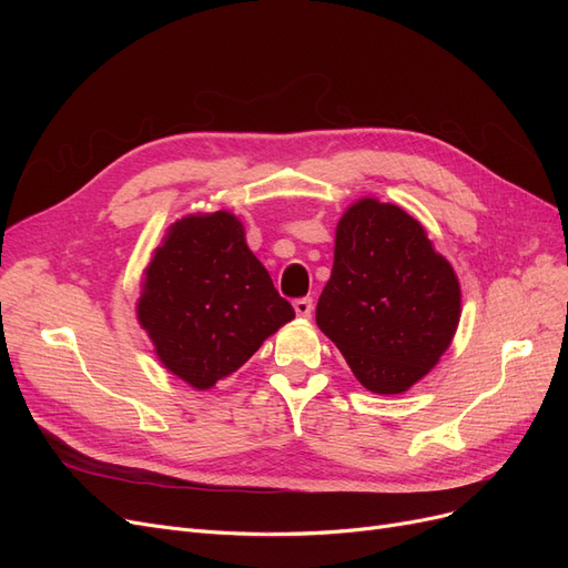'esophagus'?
<instances>
[{"instance_id": "34e87169", "label": "esophagus", "mask_w": 568, "mask_h": 568, "mask_svg": "<svg viewBox=\"0 0 568 568\" xmlns=\"http://www.w3.org/2000/svg\"><path fill=\"white\" fill-rule=\"evenodd\" d=\"M294 311H296L298 317L311 320V315H313V298H298V301H294Z\"/></svg>"}]
</instances>
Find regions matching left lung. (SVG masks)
<instances>
[{"label":"left lung","mask_w":568,"mask_h":568,"mask_svg":"<svg viewBox=\"0 0 568 568\" xmlns=\"http://www.w3.org/2000/svg\"><path fill=\"white\" fill-rule=\"evenodd\" d=\"M459 301L453 265L415 217L376 199L343 213L315 320L367 390L405 393L432 372L457 332Z\"/></svg>","instance_id":"left-lung-1"}]
</instances>
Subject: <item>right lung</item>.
<instances>
[{"label":"right lung","instance_id":"obj_1","mask_svg":"<svg viewBox=\"0 0 568 568\" xmlns=\"http://www.w3.org/2000/svg\"><path fill=\"white\" fill-rule=\"evenodd\" d=\"M136 320L165 369L205 390L236 372L294 320L232 213L186 215L170 225L144 270Z\"/></svg>","mask_w":568,"mask_h":568}]
</instances>
